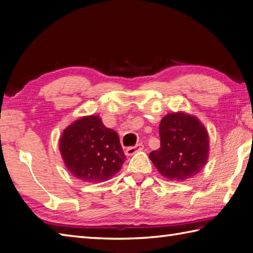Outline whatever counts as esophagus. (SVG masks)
<instances>
[{
	"label": "esophagus",
	"instance_id": "34e87169",
	"mask_svg": "<svg viewBox=\"0 0 253 253\" xmlns=\"http://www.w3.org/2000/svg\"><path fill=\"white\" fill-rule=\"evenodd\" d=\"M142 149H143V145H142V143H137L136 146L127 148V149H126V155H127V156H132V155H135L136 152L141 151Z\"/></svg>",
	"mask_w": 253,
	"mask_h": 253
}]
</instances>
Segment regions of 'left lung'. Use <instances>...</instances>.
Masks as SVG:
<instances>
[{
  "label": "left lung",
  "mask_w": 253,
  "mask_h": 253,
  "mask_svg": "<svg viewBox=\"0 0 253 253\" xmlns=\"http://www.w3.org/2000/svg\"><path fill=\"white\" fill-rule=\"evenodd\" d=\"M160 148L149 158L161 175L185 181L196 175L209 160L210 138L195 116L177 112L168 114L159 126Z\"/></svg>",
  "instance_id": "left-lung-1"
}]
</instances>
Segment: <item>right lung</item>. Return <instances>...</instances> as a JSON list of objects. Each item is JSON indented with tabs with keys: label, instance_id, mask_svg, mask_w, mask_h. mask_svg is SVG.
<instances>
[{
	"label": "right lung",
	"instance_id": "add662e5",
	"mask_svg": "<svg viewBox=\"0 0 253 253\" xmlns=\"http://www.w3.org/2000/svg\"><path fill=\"white\" fill-rule=\"evenodd\" d=\"M67 169L83 182L110 180L126 160L120 137L100 116H84L63 130L59 142Z\"/></svg>",
	"mask_w": 253,
	"mask_h": 253
}]
</instances>
